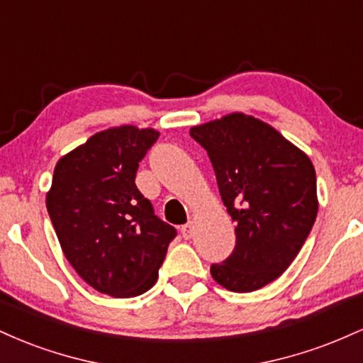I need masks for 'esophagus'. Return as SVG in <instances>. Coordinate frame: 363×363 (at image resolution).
Returning <instances> with one entry per match:
<instances>
[{"instance_id": "esophagus-1", "label": "esophagus", "mask_w": 363, "mask_h": 363, "mask_svg": "<svg viewBox=\"0 0 363 363\" xmlns=\"http://www.w3.org/2000/svg\"><path fill=\"white\" fill-rule=\"evenodd\" d=\"M181 234L184 239H191L194 235V223L193 222H187L184 227L181 228Z\"/></svg>"}]
</instances>
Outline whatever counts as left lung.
<instances>
[{
  "label": "left lung",
  "mask_w": 363,
  "mask_h": 363,
  "mask_svg": "<svg viewBox=\"0 0 363 363\" xmlns=\"http://www.w3.org/2000/svg\"><path fill=\"white\" fill-rule=\"evenodd\" d=\"M208 152L220 196L235 222V247L213 280L254 291L277 280L297 257L318 216L311 158L277 129L242 112L191 128Z\"/></svg>",
  "instance_id": "8db88e82"
}]
</instances>
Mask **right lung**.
I'll return each instance as SVG.
<instances>
[{
    "label": "right lung",
    "instance_id": "obj_1",
    "mask_svg": "<svg viewBox=\"0 0 363 363\" xmlns=\"http://www.w3.org/2000/svg\"><path fill=\"white\" fill-rule=\"evenodd\" d=\"M158 135L135 126L97 133L60 158L45 196L66 259L91 289L111 297L152 289L177 235L135 184Z\"/></svg>",
    "mask_w": 363,
    "mask_h": 363
}]
</instances>
